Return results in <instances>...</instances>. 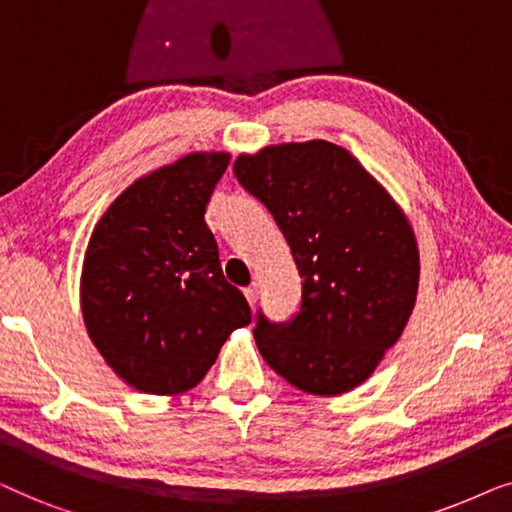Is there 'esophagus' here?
Masks as SVG:
<instances>
[{"mask_svg":"<svg viewBox=\"0 0 512 512\" xmlns=\"http://www.w3.org/2000/svg\"><path fill=\"white\" fill-rule=\"evenodd\" d=\"M243 295H245V299H248V302H250V306L257 304V297H260V285H257V283L248 285V288L243 290Z\"/></svg>","mask_w":512,"mask_h":512,"instance_id":"obj_1","label":"esophagus"}]
</instances>
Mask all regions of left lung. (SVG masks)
Listing matches in <instances>:
<instances>
[{
	"mask_svg": "<svg viewBox=\"0 0 512 512\" xmlns=\"http://www.w3.org/2000/svg\"><path fill=\"white\" fill-rule=\"evenodd\" d=\"M236 180L283 231L302 281L288 323L257 313V349L299 391L363 384L403 335L419 288L417 238L356 156L327 140L271 145L234 161Z\"/></svg>",
	"mask_w": 512,
	"mask_h": 512,
	"instance_id": "8db88e82",
	"label": "left lung"
}]
</instances>
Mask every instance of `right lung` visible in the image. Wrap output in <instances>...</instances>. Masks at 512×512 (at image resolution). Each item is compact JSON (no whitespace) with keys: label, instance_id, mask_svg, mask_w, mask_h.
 <instances>
[{"label":"right lung","instance_id":"add662e5","mask_svg":"<svg viewBox=\"0 0 512 512\" xmlns=\"http://www.w3.org/2000/svg\"><path fill=\"white\" fill-rule=\"evenodd\" d=\"M231 156L194 152L135 180L95 224L81 269V313L105 363L142 393L177 395L206 377L250 323L227 283L206 206Z\"/></svg>","mask_w":512,"mask_h":512}]
</instances>
